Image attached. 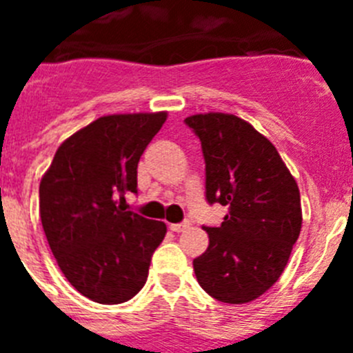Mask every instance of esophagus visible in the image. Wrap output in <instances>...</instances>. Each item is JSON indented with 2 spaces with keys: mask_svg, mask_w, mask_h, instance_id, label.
I'll return each mask as SVG.
<instances>
[{
  "mask_svg": "<svg viewBox=\"0 0 353 353\" xmlns=\"http://www.w3.org/2000/svg\"><path fill=\"white\" fill-rule=\"evenodd\" d=\"M189 226H191V223H189V221H183V223H179V224H170V230L174 233H180V232H185Z\"/></svg>",
  "mask_w": 353,
  "mask_h": 353,
  "instance_id": "obj_1",
  "label": "esophagus"
}]
</instances>
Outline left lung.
I'll return each mask as SVG.
<instances>
[{
  "label": "left lung",
  "instance_id": "left-lung-1",
  "mask_svg": "<svg viewBox=\"0 0 353 353\" xmlns=\"http://www.w3.org/2000/svg\"><path fill=\"white\" fill-rule=\"evenodd\" d=\"M201 141L210 205L228 207L221 226H203L208 248L194 258L199 286L221 302L263 295L285 270L302 226L301 192L276 146L235 114L185 118Z\"/></svg>",
  "mask_w": 353,
  "mask_h": 353
}]
</instances>
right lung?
Listing matches in <instances>:
<instances>
[{"instance_id":"right-lung-1","label":"right lung","mask_w":353,"mask_h":353,"mask_svg":"<svg viewBox=\"0 0 353 353\" xmlns=\"http://www.w3.org/2000/svg\"><path fill=\"white\" fill-rule=\"evenodd\" d=\"M168 113L109 114L72 134L40 182V219L58 267L99 304H121L145 286L166 224L123 212L138 192V162Z\"/></svg>"}]
</instances>
